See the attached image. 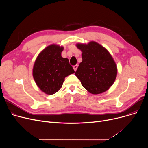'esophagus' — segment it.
Segmentation results:
<instances>
[{
	"mask_svg": "<svg viewBox=\"0 0 148 148\" xmlns=\"http://www.w3.org/2000/svg\"><path fill=\"white\" fill-rule=\"evenodd\" d=\"M77 68H78V65H75L73 66V68H74V71H75L76 70H77Z\"/></svg>",
	"mask_w": 148,
	"mask_h": 148,
	"instance_id": "esophagus-1",
	"label": "esophagus"
}]
</instances>
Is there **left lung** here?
<instances>
[{
  "instance_id": "obj_1",
  "label": "left lung",
  "mask_w": 148,
  "mask_h": 148,
  "mask_svg": "<svg viewBox=\"0 0 148 148\" xmlns=\"http://www.w3.org/2000/svg\"><path fill=\"white\" fill-rule=\"evenodd\" d=\"M82 52V62L75 75L84 88L92 94L107 91L114 82L118 73L115 62L108 51L95 41L76 44Z\"/></svg>"
}]
</instances>
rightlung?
<instances>
[{
    "label": "right lung",
    "instance_id": "1",
    "mask_svg": "<svg viewBox=\"0 0 148 148\" xmlns=\"http://www.w3.org/2000/svg\"><path fill=\"white\" fill-rule=\"evenodd\" d=\"M64 47L51 44L37 56L32 70L34 79L41 91L47 95L56 93L62 86L65 78L75 73L69 60L61 53Z\"/></svg>",
    "mask_w": 148,
    "mask_h": 148
}]
</instances>
